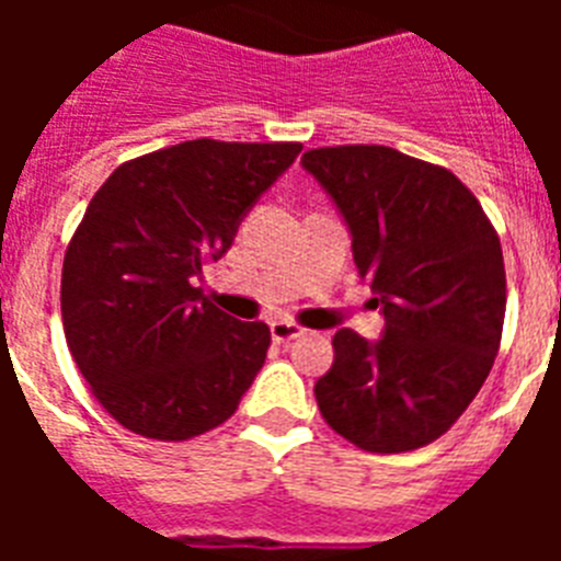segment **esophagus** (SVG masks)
Listing matches in <instances>:
<instances>
[{
    "label": "esophagus",
    "instance_id": "esophagus-1",
    "mask_svg": "<svg viewBox=\"0 0 561 561\" xmlns=\"http://www.w3.org/2000/svg\"><path fill=\"white\" fill-rule=\"evenodd\" d=\"M299 334H302V329L294 323H288V320H276V323H271L273 343H290V341H297Z\"/></svg>",
    "mask_w": 561,
    "mask_h": 561
}]
</instances>
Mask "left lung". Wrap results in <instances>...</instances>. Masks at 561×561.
I'll return each mask as SVG.
<instances>
[{
    "instance_id": "1",
    "label": "left lung",
    "mask_w": 561,
    "mask_h": 561,
    "mask_svg": "<svg viewBox=\"0 0 561 561\" xmlns=\"http://www.w3.org/2000/svg\"><path fill=\"white\" fill-rule=\"evenodd\" d=\"M302 169L341 211L383 317L378 341L334 334L317 408L364 451L422 448L460 419L495 364L506 311L497 232L451 171L383 145L317 148Z\"/></svg>"
}]
</instances>
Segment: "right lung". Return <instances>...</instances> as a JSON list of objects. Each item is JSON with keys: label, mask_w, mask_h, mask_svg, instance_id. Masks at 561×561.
<instances>
[{"label": "right lung", "mask_w": 561, "mask_h": 561, "mask_svg": "<svg viewBox=\"0 0 561 561\" xmlns=\"http://www.w3.org/2000/svg\"><path fill=\"white\" fill-rule=\"evenodd\" d=\"M299 151L192 139L118 165L95 192L66 250L60 311L75 364L118 425L192 439L236 413L271 329L224 314L194 282Z\"/></svg>", "instance_id": "1"}]
</instances>
